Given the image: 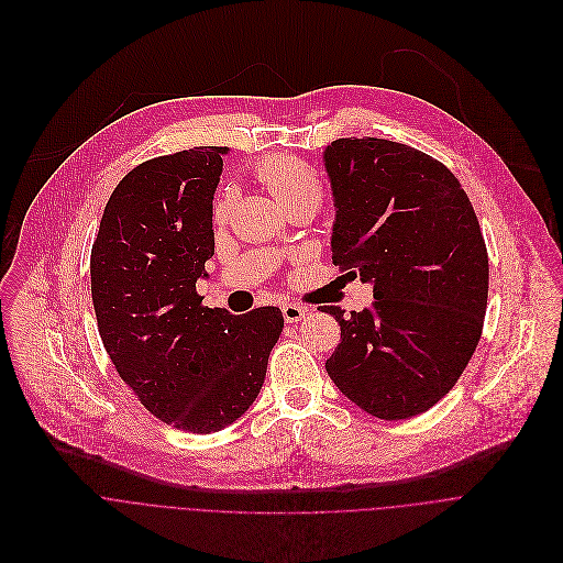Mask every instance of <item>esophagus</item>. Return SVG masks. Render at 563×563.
<instances>
[{"label":"esophagus","mask_w":563,"mask_h":563,"mask_svg":"<svg viewBox=\"0 0 563 563\" xmlns=\"http://www.w3.org/2000/svg\"><path fill=\"white\" fill-rule=\"evenodd\" d=\"M282 314H284L286 323H295V321H301L308 314V308L299 306V303H284Z\"/></svg>","instance_id":"34e87169"}]
</instances>
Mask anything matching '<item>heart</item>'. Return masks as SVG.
I'll use <instances>...</instances> for the list:
<instances>
[{"mask_svg":"<svg viewBox=\"0 0 563 563\" xmlns=\"http://www.w3.org/2000/svg\"><path fill=\"white\" fill-rule=\"evenodd\" d=\"M257 179L271 190V195L286 208L297 206H321L323 186L317 173L301 159L288 155H271L255 164ZM235 201V188H221L212 201L214 221H227Z\"/></svg>","mask_w":563,"mask_h":563,"instance_id":"b5f03b06","label":"heart"}]
</instances>
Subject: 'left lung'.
Listing matches in <instances>:
<instances>
[{"label": "left lung", "instance_id": "1", "mask_svg": "<svg viewBox=\"0 0 563 563\" xmlns=\"http://www.w3.org/2000/svg\"><path fill=\"white\" fill-rule=\"evenodd\" d=\"M334 199L332 262L373 284L344 314L325 362L334 386L379 419H408L448 395L468 366L488 303V253L457 177L406 144L334 140L323 151Z\"/></svg>", "mask_w": 563, "mask_h": 563}]
</instances>
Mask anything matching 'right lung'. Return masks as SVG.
Masks as SVG:
<instances>
[{
    "instance_id": "obj_1",
    "label": "right lung",
    "mask_w": 563,
    "mask_h": 563,
    "mask_svg": "<svg viewBox=\"0 0 563 563\" xmlns=\"http://www.w3.org/2000/svg\"><path fill=\"white\" fill-rule=\"evenodd\" d=\"M229 148L148 159L112 190L90 253L99 336L120 377L164 423L208 434L257 399L284 317L208 308L195 290L214 255L212 197Z\"/></svg>"
}]
</instances>
